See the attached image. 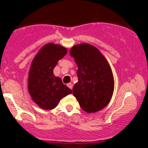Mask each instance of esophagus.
<instances>
[{"label": "esophagus", "mask_w": 148, "mask_h": 148, "mask_svg": "<svg viewBox=\"0 0 148 148\" xmlns=\"http://www.w3.org/2000/svg\"><path fill=\"white\" fill-rule=\"evenodd\" d=\"M67 86L71 89V90H72V89H73V84H71V83H69V84H67Z\"/></svg>", "instance_id": "esophagus-1"}]
</instances>
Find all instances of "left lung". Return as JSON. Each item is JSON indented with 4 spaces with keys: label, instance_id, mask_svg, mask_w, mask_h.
Wrapping results in <instances>:
<instances>
[{
    "label": "left lung",
    "instance_id": "left-lung-1",
    "mask_svg": "<svg viewBox=\"0 0 148 148\" xmlns=\"http://www.w3.org/2000/svg\"><path fill=\"white\" fill-rule=\"evenodd\" d=\"M70 55L78 66V82L73 94L85 112H98L108 105L114 92V77L110 64L100 50L90 44L74 45Z\"/></svg>",
    "mask_w": 148,
    "mask_h": 148
}]
</instances>
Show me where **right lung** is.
<instances>
[{"label": "right lung", "instance_id": "obj_1", "mask_svg": "<svg viewBox=\"0 0 148 148\" xmlns=\"http://www.w3.org/2000/svg\"><path fill=\"white\" fill-rule=\"evenodd\" d=\"M67 53L60 44L48 43L40 48L32 60L27 79L28 92L32 100L44 110L57 106L60 99L72 94L53 70L58 61Z\"/></svg>", "mask_w": 148, "mask_h": 148}]
</instances>
